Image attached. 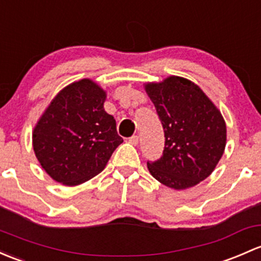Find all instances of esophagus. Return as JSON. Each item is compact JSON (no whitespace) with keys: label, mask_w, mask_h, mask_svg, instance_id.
I'll return each mask as SVG.
<instances>
[{"label":"esophagus","mask_w":261,"mask_h":261,"mask_svg":"<svg viewBox=\"0 0 261 261\" xmlns=\"http://www.w3.org/2000/svg\"><path fill=\"white\" fill-rule=\"evenodd\" d=\"M139 141H140V139H139L138 135H134L133 138L128 139V142H130V144H133V145H138Z\"/></svg>","instance_id":"34e87169"}]
</instances>
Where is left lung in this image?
<instances>
[{
  "instance_id": "8db88e82",
  "label": "left lung",
  "mask_w": 261,
  "mask_h": 261,
  "mask_svg": "<svg viewBox=\"0 0 261 261\" xmlns=\"http://www.w3.org/2000/svg\"><path fill=\"white\" fill-rule=\"evenodd\" d=\"M155 105L165 149L160 160L147 163L156 180L175 190H185L209 177L223 156L226 123L206 94L180 76L144 84Z\"/></svg>"
}]
</instances>
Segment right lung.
Listing matches in <instances>:
<instances>
[{
	"mask_svg": "<svg viewBox=\"0 0 261 261\" xmlns=\"http://www.w3.org/2000/svg\"><path fill=\"white\" fill-rule=\"evenodd\" d=\"M106 96L91 79L72 82L52 98L35 125V155L56 182L76 186L92 179L123 142L114 116L103 109Z\"/></svg>",
	"mask_w": 261,
	"mask_h": 261,
	"instance_id": "1",
	"label": "right lung"
}]
</instances>
